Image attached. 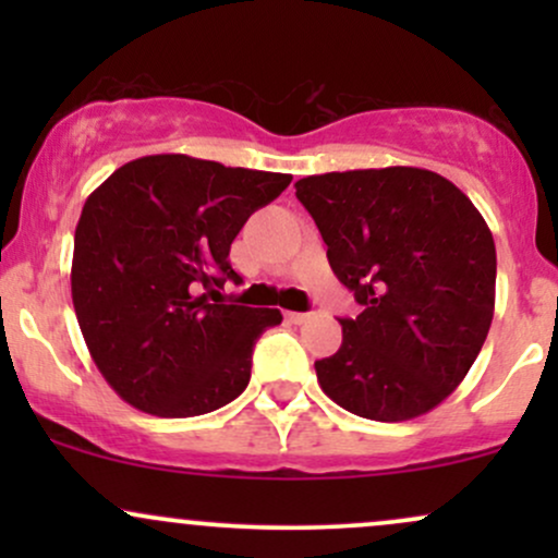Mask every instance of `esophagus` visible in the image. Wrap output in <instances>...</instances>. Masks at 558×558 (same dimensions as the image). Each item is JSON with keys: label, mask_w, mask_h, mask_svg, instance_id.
I'll list each match as a JSON object with an SVG mask.
<instances>
[{"label": "esophagus", "mask_w": 558, "mask_h": 558, "mask_svg": "<svg viewBox=\"0 0 558 558\" xmlns=\"http://www.w3.org/2000/svg\"><path fill=\"white\" fill-rule=\"evenodd\" d=\"M288 319H291V323L293 325H304V323H310V319H312V315H310V312H288V315H286Z\"/></svg>", "instance_id": "34e87169"}]
</instances>
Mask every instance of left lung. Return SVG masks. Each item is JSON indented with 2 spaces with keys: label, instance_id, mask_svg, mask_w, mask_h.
<instances>
[{
  "label": "left lung",
  "instance_id": "obj_1",
  "mask_svg": "<svg viewBox=\"0 0 558 558\" xmlns=\"http://www.w3.org/2000/svg\"><path fill=\"white\" fill-rule=\"evenodd\" d=\"M336 278L362 312L315 362L319 388L364 420L403 422L457 390L488 338L496 243L483 215L422 168L345 170L296 181Z\"/></svg>",
  "mask_w": 558,
  "mask_h": 558
}]
</instances>
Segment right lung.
Listing matches in <instances>:
<instances>
[{
  "label": "right lung",
  "mask_w": 558,
  "mask_h": 558,
  "mask_svg": "<svg viewBox=\"0 0 558 558\" xmlns=\"http://www.w3.org/2000/svg\"><path fill=\"white\" fill-rule=\"evenodd\" d=\"M288 183L286 172L151 155L86 198L70 288L92 360L120 399L157 417H196L243 393L254 343L283 315L209 304L201 291L241 283L230 243Z\"/></svg>",
  "instance_id": "add662e5"
}]
</instances>
